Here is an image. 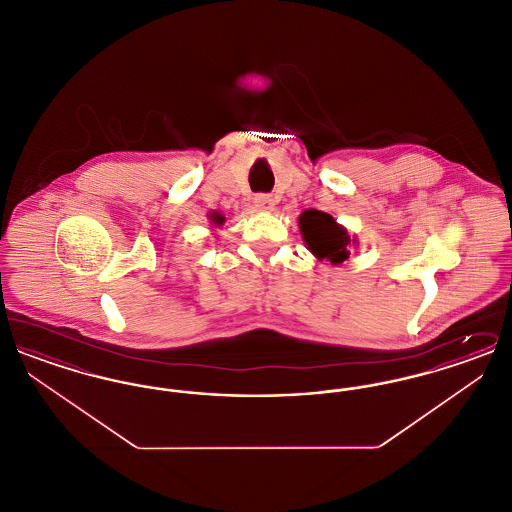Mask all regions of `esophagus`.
<instances>
[{"label": "esophagus", "mask_w": 512, "mask_h": 512, "mask_svg": "<svg viewBox=\"0 0 512 512\" xmlns=\"http://www.w3.org/2000/svg\"><path fill=\"white\" fill-rule=\"evenodd\" d=\"M274 205H276V201H274V197H272V195H255V207H257V209H261V211H272V209H274Z\"/></svg>", "instance_id": "obj_1"}]
</instances>
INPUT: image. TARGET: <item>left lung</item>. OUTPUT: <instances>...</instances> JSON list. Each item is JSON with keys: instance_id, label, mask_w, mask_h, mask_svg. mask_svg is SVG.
I'll return each mask as SVG.
<instances>
[{"instance_id": "obj_1", "label": "left lung", "mask_w": 512, "mask_h": 512, "mask_svg": "<svg viewBox=\"0 0 512 512\" xmlns=\"http://www.w3.org/2000/svg\"><path fill=\"white\" fill-rule=\"evenodd\" d=\"M299 228L307 247L317 255L318 259H330V263L338 265L349 257V236L347 230L336 224L328 213L317 209H309L299 217Z\"/></svg>"}]
</instances>
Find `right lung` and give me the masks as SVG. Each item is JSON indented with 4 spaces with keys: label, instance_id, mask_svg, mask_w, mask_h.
Masks as SVG:
<instances>
[{
    "label": "right lung",
    "instance_id": "right-lung-1",
    "mask_svg": "<svg viewBox=\"0 0 512 512\" xmlns=\"http://www.w3.org/2000/svg\"><path fill=\"white\" fill-rule=\"evenodd\" d=\"M213 222H215V224H222L224 217H220L219 213H215V215H213Z\"/></svg>",
    "mask_w": 512,
    "mask_h": 512
}]
</instances>
